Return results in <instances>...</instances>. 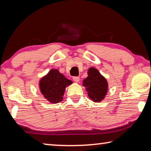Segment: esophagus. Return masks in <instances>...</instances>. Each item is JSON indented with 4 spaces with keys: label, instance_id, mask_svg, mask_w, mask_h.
Wrapping results in <instances>:
<instances>
[{
    "label": "esophagus",
    "instance_id": "34e87169",
    "mask_svg": "<svg viewBox=\"0 0 151 151\" xmlns=\"http://www.w3.org/2000/svg\"><path fill=\"white\" fill-rule=\"evenodd\" d=\"M73 80L75 82V83H78L80 81V78L78 76H73Z\"/></svg>",
    "mask_w": 151,
    "mask_h": 151
}]
</instances>
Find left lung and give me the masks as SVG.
Returning a JSON list of instances; mask_svg holds the SVG:
<instances>
[{
  "instance_id": "8db88e82",
  "label": "left lung",
  "mask_w": 151,
  "mask_h": 151,
  "mask_svg": "<svg viewBox=\"0 0 151 151\" xmlns=\"http://www.w3.org/2000/svg\"><path fill=\"white\" fill-rule=\"evenodd\" d=\"M83 85L86 87L88 96L95 103L103 101L108 91V83L99 70L91 67L88 70V76L83 80Z\"/></svg>"
}]
</instances>
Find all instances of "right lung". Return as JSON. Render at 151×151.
Returning a JSON list of instances; mask_svg holds the SVG:
<instances>
[{
	"label": "right lung",
	"mask_w": 151,
	"mask_h": 151,
	"mask_svg": "<svg viewBox=\"0 0 151 151\" xmlns=\"http://www.w3.org/2000/svg\"><path fill=\"white\" fill-rule=\"evenodd\" d=\"M72 83L57 69H52L40 79V91L50 103H58L63 101V96L66 86L71 85Z\"/></svg>",
	"instance_id": "1"
}]
</instances>
